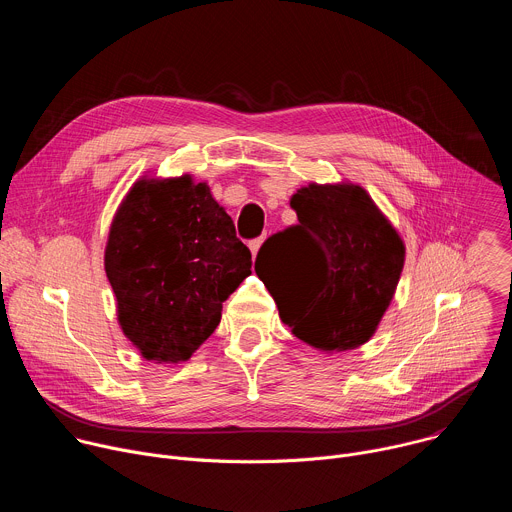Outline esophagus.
Instances as JSON below:
<instances>
[{"label":"esophagus","mask_w":512,"mask_h":512,"mask_svg":"<svg viewBox=\"0 0 512 512\" xmlns=\"http://www.w3.org/2000/svg\"><path fill=\"white\" fill-rule=\"evenodd\" d=\"M261 243H263V237H261V239H255V241H251V243H249V249H251V255H253V257L257 255V251H259Z\"/></svg>","instance_id":"obj_1"}]
</instances>
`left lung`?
<instances>
[{
	"label": "left lung",
	"mask_w": 512,
	"mask_h": 512,
	"mask_svg": "<svg viewBox=\"0 0 512 512\" xmlns=\"http://www.w3.org/2000/svg\"><path fill=\"white\" fill-rule=\"evenodd\" d=\"M289 206L298 225L269 237L255 261L281 322L324 352L362 346L395 296L405 263L399 233L350 182L308 184Z\"/></svg>",
	"instance_id": "8db88e82"
}]
</instances>
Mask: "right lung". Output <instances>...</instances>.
I'll list each match as a JSON object with an SVG mask.
<instances>
[{"mask_svg": "<svg viewBox=\"0 0 512 512\" xmlns=\"http://www.w3.org/2000/svg\"><path fill=\"white\" fill-rule=\"evenodd\" d=\"M251 265L231 216L190 174L139 178L113 216L105 247L119 326L156 362L194 354Z\"/></svg>", "mask_w": 512, "mask_h": 512, "instance_id": "add662e5", "label": "right lung"}]
</instances>
